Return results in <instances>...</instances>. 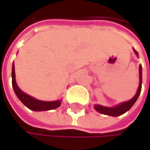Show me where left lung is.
Returning <instances> with one entry per match:
<instances>
[{
	"label": "left lung",
	"instance_id": "1",
	"mask_svg": "<svg viewBox=\"0 0 150 150\" xmlns=\"http://www.w3.org/2000/svg\"><path fill=\"white\" fill-rule=\"evenodd\" d=\"M135 54L138 56V53L137 51H135V49L133 48ZM139 87H138V89L136 91V94L135 95V96L130 99L129 101L128 102H124V103H122L120 104L116 105V106H114V107H105L103 105L100 104H95L94 108L95 109L101 113V114H103V115H111V116H119L124 113H126L127 111H129L132 106L135 104V103L136 102V100L138 99L139 96H140V93H141V90H142V65L139 66Z\"/></svg>",
	"mask_w": 150,
	"mask_h": 150
}]
</instances>
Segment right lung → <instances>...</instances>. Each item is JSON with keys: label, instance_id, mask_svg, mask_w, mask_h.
I'll return each mask as SVG.
<instances>
[{"label": "right lung", "instance_id": "obj_1", "mask_svg": "<svg viewBox=\"0 0 150 150\" xmlns=\"http://www.w3.org/2000/svg\"><path fill=\"white\" fill-rule=\"evenodd\" d=\"M12 86H13L15 95L17 96L19 100L27 108H28L31 110L47 111V110L57 108L62 104V100H57V101H53V102L41 101V100H38L36 98L24 93L22 90H21L16 83V81H15V63H13V66H12Z\"/></svg>", "mask_w": 150, "mask_h": 150}]
</instances>
